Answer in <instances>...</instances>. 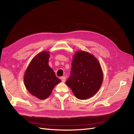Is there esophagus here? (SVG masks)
<instances>
[{"instance_id":"esophagus-1","label":"esophagus","mask_w":134,"mask_h":134,"mask_svg":"<svg viewBox=\"0 0 134 134\" xmlns=\"http://www.w3.org/2000/svg\"><path fill=\"white\" fill-rule=\"evenodd\" d=\"M61 80H62V82H63V83H64L65 81H66V77L65 76H62V77H61Z\"/></svg>"}]
</instances>
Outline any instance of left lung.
<instances>
[{
  "mask_svg": "<svg viewBox=\"0 0 134 134\" xmlns=\"http://www.w3.org/2000/svg\"><path fill=\"white\" fill-rule=\"evenodd\" d=\"M102 80L101 67L96 58L84 51L75 53L66 83L76 97L85 100L93 96L100 88Z\"/></svg>",
  "mask_w": 134,
  "mask_h": 134,
  "instance_id": "8db88e82",
  "label": "left lung"
}]
</instances>
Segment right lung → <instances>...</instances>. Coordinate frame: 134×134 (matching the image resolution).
Instances as JSON below:
<instances>
[{
  "label": "right lung",
  "mask_w": 134,
  "mask_h": 134,
  "mask_svg": "<svg viewBox=\"0 0 134 134\" xmlns=\"http://www.w3.org/2000/svg\"><path fill=\"white\" fill-rule=\"evenodd\" d=\"M49 56L48 51H43L34 57L27 68L24 79L26 90L40 100L49 97L54 87L61 81L49 66Z\"/></svg>",
  "instance_id": "obj_1"
}]
</instances>
